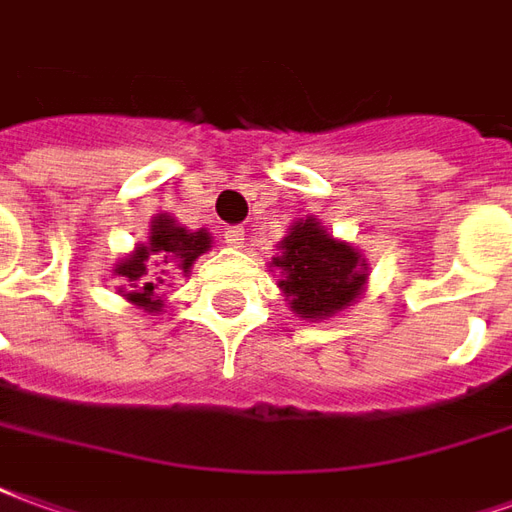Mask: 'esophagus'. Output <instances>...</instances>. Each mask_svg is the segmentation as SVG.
Returning <instances> with one entry per match:
<instances>
[{
    "label": "esophagus",
    "mask_w": 512,
    "mask_h": 512,
    "mask_svg": "<svg viewBox=\"0 0 512 512\" xmlns=\"http://www.w3.org/2000/svg\"><path fill=\"white\" fill-rule=\"evenodd\" d=\"M222 239H225L228 245L239 248V245H242V239H245V228H242V225H228V228L222 231Z\"/></svg>",
    "instance_id": "esophagus-1"
}]
</instances>
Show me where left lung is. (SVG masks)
Masks as SVG:
<instances>
[{
    "mask_svg": "<svg viewBox=\"0 0 512 512\" xmlns=\"http://www.w3.org/2000/svg\"><path fill=\"white\" fill-rule=\"evenodd\" d=\"M273 264L284 273L278 284L301 317H329L351 306L368 278L357 250L331 239L315 220L292 225Z\"/></svg>",
    "mask_w": 512,
    "mask_h": 512,
    "instance_id": "1",
    "label": "left lung"
}]
</instances>
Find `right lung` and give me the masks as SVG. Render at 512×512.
I'll list each match as a JSON object with an SVG mask.
<instances>
[{
    "label": "right lung",
    "mask_w": 512,
    "mask_h": 512,
    "mask_svg": "<svg viewBox=\"0 0 512 512\" xmlns=\"http://www.w3.org/2000/svg\"><path fill=\"white\" fill-rule=\"evenodd\" d=\"M211 248V236L206 231H195L189 234L186 228H181L175 220H169L167 214L155 217L153 228H150V242L139 245L136 253L125 259L122 264H116V273L128 281L130 292L125 295L128 301L136 306H144L147 312H161V298L158 290L164 284V278L158 276L155 270L147 267V259H153L155 267L167 264L172 270H183L189 273V267L195 264L200 253H206ZM164 276H169V270H161Z\"/></svg>",
    "instance_id": "right-lung-1"
}]
</instances>
